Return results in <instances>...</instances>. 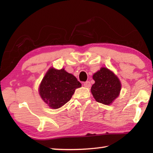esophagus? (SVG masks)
Masks as SVG:
<instances>
[{"instance_id": "1", "label": "esophagus", "mask_w": 153, "mask_h": 153, "mask_svg": "<svg viewBox=\"0 0 153 153\" xmlns=\"http://www.w3.org/2000/svg\"><path fill=\"white\" fill-rule=\"evenodd\" d=\"M84 86L86 88H89L91 86V84H90V82L89 81H86L84 83Z\"/></svg>"}]
</instances>
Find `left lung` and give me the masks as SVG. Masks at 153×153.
<instances>
[{"label":"left lung","mask_w":153,"mask_h":153,"mask_svg":"<svg viewBox=\"0 0 153 153\" xmlns=\"http://www.w3.org/2000/svg\"><path fill=\"white\" fill-rule=\"evenodd\" d=\"M95 83L91 88V92L97 102L110 105L120 94L121 83L117 76L107 68L102 67L93 75Z\"/></svg>","instance_id":"1"}]
</instances>
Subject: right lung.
I'll use <instances>...</instances> for the list:
<instances>
[{
	"mask_svg": "<svg viewBox=\"0 0 153 153\" xmlns=\"http://www.w3.org/2000/svg\"><path fill=\"white\" fill-rule=\"evenodd\" d=\"M81 86L76 77L64 69L51 68L41 82L39 93L49 107L56 109L69 101L75 90Z\"/></svg>",
	"mask_w": 153,
	"mask_h": 153,
	"instance_id": "1",
	"label": "right lung"
}]
</instances>
